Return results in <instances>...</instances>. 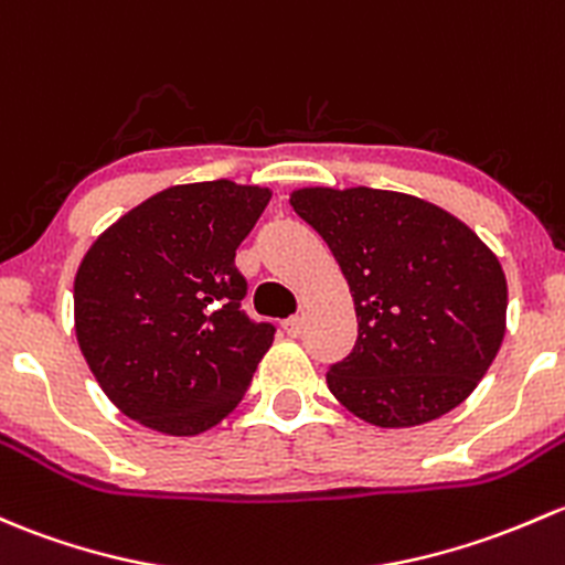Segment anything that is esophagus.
Masks as SVG:
<instances>
[{"instance_id": "obj_1", "label": "esophagus", "mask_w": 565, "mask_h": 565, "mask_svg": "<svg viewBox=\"0 0 565 565\" xmlns=\"http://www.w3.org/2000/svg\"><path fill=\"white\" fill-rule=\"evenodd\" d=\"M284 330H287L289 338H298L302 332V317H289L284 319Z\"/></svg>"}]
</instances>
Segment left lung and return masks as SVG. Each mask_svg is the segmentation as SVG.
Instances as JSON below:
<instances>
[{"instance_id": "left-lung-1", "label": "left lung", "mask_w": 565, "mask_h": 565, "mask_svg": "<svg viewBox=\"0 0 565 565\" xmlns=\"http://www.w3.org/2000/svg\"><path fill=\"white\" fill-rule=\"evenodd\" d=\"M289 203L324 237L358 311V343L328 371L332 395L379 427L425 425L460 406L507 332L495 254L412 194L317 186Z\"/></svg>"}]
</instances>
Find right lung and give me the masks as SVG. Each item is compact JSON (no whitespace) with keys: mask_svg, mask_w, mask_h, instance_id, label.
Listing matches in <instances>:
<instances>
[{"mask_svg":"<svg viewBox=\"0 0 565 565\" xmlns=\"http://www.w3.org/2000/svg\"><path fill=\"white\" fill-rule=\"evenodd\" d=\"M270 192L170 186L94 241L75 276V332L105 395L140 425L198 436L246 395L273 343L241 308L235 248Z\"/></svg>","mask_w":565,"mask_h":565,"instance_id":"right-lung-1","label":"right lung"}]
</instances>
